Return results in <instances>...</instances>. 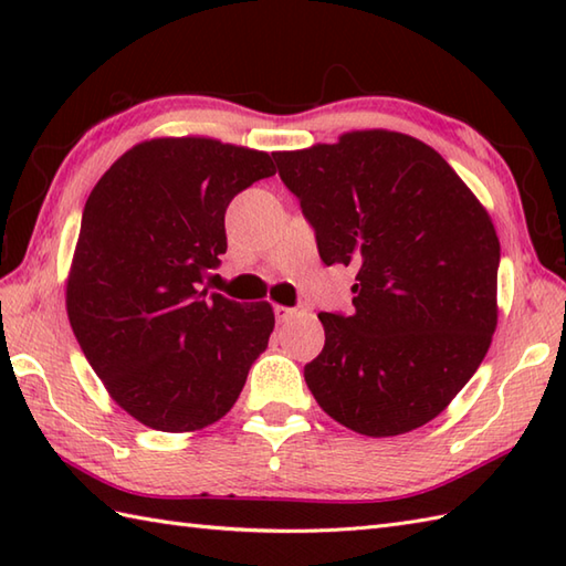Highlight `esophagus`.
<instances>
[{
    "label": "esophagus",
    "instance_id": "esophagus-1",
    "mask_svg": "<svg viewBox=\"0 0 566 566\" xmlns=\"http://www.w3.org/2000/svg\"><path fill=\"white\" fill-rule=\"evenodd\" d=\"M302 311H304V306H282V304H276L274 306V316H276V321L284 323V321H290L292 316L302 314Z\"/></svg>",
    "mask_w": 566,
    "mask_h": 566
}]
</instances>
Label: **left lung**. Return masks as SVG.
Wrapping results in <instances>:
<instances>
[{
  "mask_svg": "<svg viewBox=\"0 0 566 566\" xmlns=\"http://www.w3.org/2000/svg\"><path fill=\"white\" fill-rule=\"evenodd\" d=\"M326 264H355L353 311L318 314L304 367L318 406L389 438L442 413L496 331L501 245L491 216L438 150L396 130L272 153Z\"/></svg>",
  "mask_w": 566,
  "mask_h": 566,
  "instance_id": "8db88e82",
  "label": "left lung"
}]
</instances>
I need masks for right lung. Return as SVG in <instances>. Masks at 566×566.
<instances>
[{"label":"right lung","instance_id":"right-lung-1","mask_svg":"<svg viewBox=\"0 0 566 566\" xmlns=\"http://www.w3.org/2000/svg\"><path fill=\"white\" fill-rule=\"evenodd\" d=\"M268 153L216 138H153L94 185L65 286L72 333L112 399L143 426L223 418L268 347L274 311L209 292L238 191L272 177Z\"/></svg>","mask_w":566,"mask_h":566}]
</instances>
